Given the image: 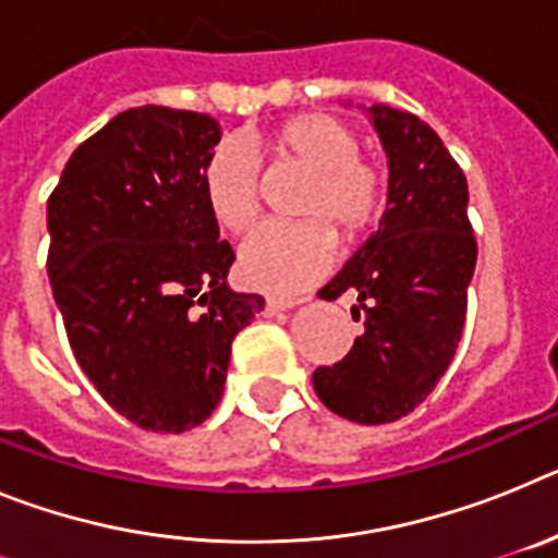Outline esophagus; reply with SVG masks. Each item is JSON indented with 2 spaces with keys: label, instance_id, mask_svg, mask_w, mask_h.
<instances>
[{
  "label": "esophagus",
  "instance_id": "1",
  "mask_svg": "<svg viewBox=\"0 0 558 558\" xmlns=\"http://www.w3.org/2000/svg\"><path fill=\"white\" fill-rule=\"evenodd\" d=\"M290 307H295L293 299H265V315H276Z\"/></svg>",
  "mask_w": 558,
  "mask_h": 558
}]
</instances>
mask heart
<instances>
[{"label": "heart", "instance_id": "b5f03b06", "mask_svg": "<svg viewBox=\"0 0 558 558\" xmlns=\"http://www.w3.org/2000/svg\"><path fill=\"white\" fill-rule=\"evenodd\" d=\"M276 165L310 172L295 215L302 223H270L240 245L236 270L248 288L293 295L327 274L335 234L354 243L383 211L386 175L366 159L352 128L332 113L307 111L288 117L268 133L251 136ZM204 201L220 229L240 234L259 215V159L245 142L223 140L211 147L201 172Z\"/></svg>", "mask_w": 558, "mask_h": 558}]
</instances>
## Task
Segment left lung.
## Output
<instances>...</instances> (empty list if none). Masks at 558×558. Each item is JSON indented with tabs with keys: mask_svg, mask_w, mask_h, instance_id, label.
I'll return each mask as SVG.
<instances>
[{
	"mask_svg": "<svg viewBox=\"0 0 558 558\" xmlns=\"http://www.w3.org/2000/svg\"><path fill=\"white\" fill-rule=\"evenodd\" d=\"M368 111L388 156V206L322 299L352 290L363 332L335 366L315 368L318 399L357 425H386L416 411L456 357L477 243L470 190L427 122L374 102Z\"/></svg>",
	"mask_w": 558,
	"mask_h": 558,
	"instance_id": "8db88e82",
	"label": "left lung"
}]
</instances>
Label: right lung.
Listing matches in <instances>:
<instances>
[{
	"mask_svg": "<svg viewBox=\"0 0 558 558\" xmlns=\"http://www.w3.org/2000/svg\"><path fill=\"white\" fill-rule=\"evenodd\" d=\"M218 142L209 113L128 108L69 156L47 201V274L72 352L150 433L211 416L231 340L265 307L226 282L234 251L201 186Z\"/></svg>",
	"mask_w": 558,
	"mask_h": 558,
	"instance_id": "1",
	"label": "right lung"
}]
</instances>
